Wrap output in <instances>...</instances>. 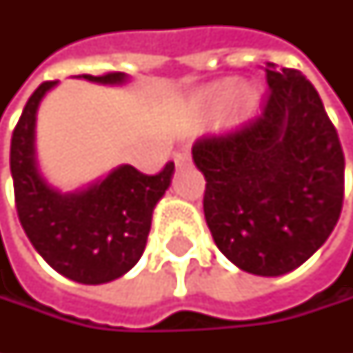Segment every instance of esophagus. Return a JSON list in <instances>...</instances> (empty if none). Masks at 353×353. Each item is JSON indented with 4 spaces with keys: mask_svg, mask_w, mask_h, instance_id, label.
Wrapping results in <instances>:
<instances>
[{
    "mask_svg": "<svg viewBox=\"0 0 353 353\" xmlns=\"http://www.w3.org/2000/svg\"><path fill=\"white\" fill-rule=\"evenodd\" d=\"M186 161H190V153H186V151L174 155V163H176V165H183V163H186Z\"/></svg>",
    "mask_w": 353,
    "mask_h": 353,
    "instance_id": "esophagus-1",
    "label": "esophagus"
}]
</instances>
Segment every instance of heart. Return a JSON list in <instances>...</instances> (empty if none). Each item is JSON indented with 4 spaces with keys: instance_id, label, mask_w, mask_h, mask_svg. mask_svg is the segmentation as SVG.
I'll use <instances>...</instances> for the list:
<instances>
[{
    "instance_id": "1",
    "label": "heart",
    "mask_w": 353,
    "mask_h": 353,
    "mask_svg": "<svg viewBox=\"0 0 353 353\" xmlns=\"http://www.w3.org/2000/svg\"><path fill=\"white\" fill-rule=\"evenodd\" d=\"M237 92V82L236 80H222L218 84H214L210 88H206L204 92H200L196 98L192 100L190 108H192V114L198 117H212L216 116L225 103L230 102ZM259 102V92L253 88V86H245L237 92L236 98V108L241 116L250 114L255 110V105Z\"/></svg>"
}]
</instances>
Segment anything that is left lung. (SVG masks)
Returning <instances> with one entry per match:
<instances>
[{
    "label": "left lung",
    "instance_id": "obj_1",
    "mask_svg": "<svg viewBox=\"0 0 353 353\" xmlns=\"http://www.w3.org/2000/svg\"><path fill=\"white\" fill-rule=\"evenodd\" d=\"M263 110L241 128L200 137L204 216L239 269L279 277L332 234L344 202V151L319 92L294 68L267 62Z\"/></svg>",
    "mask_w": 353,
    "mask_h": 353
}]
</instances>
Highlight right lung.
Listing matches in <instances>:
<instances>
[{
    "label": "right lung",
    "instance_id": "1",
    "mask_svg": "<svg viewBox=\"0 0 353 353\" xmlns=\"http://www.w3.org/2000/svg\"><path fill=\"white\" fill-rule=\"evenodd\" d=\"M90 82L123 84V72L82 74ZM57 82L34 90L11 137L9 167L17 216L33 248L54 271L84 285H102L125 275L147 245L157 202L169 188L174 163L157 174L131 165L114 169L88 188L62 194L41 176L34 151L37 110Z\"/></svg>",
    "mask_w": 353,
    "mask_h": 353
}]
</instances>
